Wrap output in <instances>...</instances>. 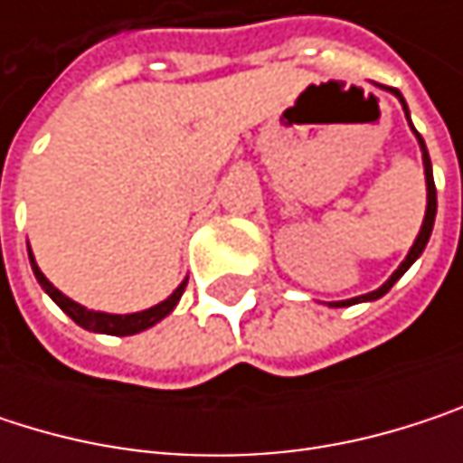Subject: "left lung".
Listing matches in <instances>:
<instances>
[{"label": "left lung", "instance_id": "obj_1", "mask_svg": "<svg viewBox=\"0 0 463 463\" xmlns=\"http://www.w3.org/2000/svg\"><path fill=\"white\" fill-rule=\"evenodd\" d=\"M389 93L392 96H397L400 99V104H402V109H405V118H408V126H411V131L416 134L418 146H420V160H423V176H426V214H423V222H420V231H418L416 241H413V246H411V251H408V257L400 262V268L378 287V289H373V292H367V295H359V298H351V300H337V303H329L332 308H345V306H356V303H373V300H378V298H383L402 276H405V270L416 262L418 257L423 254V249H426V243H429V235H431V228H434V217H437V190H434V176H431V160H429V152H426V144L420 139V134H418L416 128H413V123H411V112H408V104H405V99H402V93L397 90V88H389Z\"/></svg>", "mask_w": 463, "mask_h": 463}]
</instances>
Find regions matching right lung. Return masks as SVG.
Masks as SVG:
<instances>
[{"instance_id":"1","label":"right lung","mask_w":463,"mask_h":463,"mask_svg":"<svg viewBox=\"0 0 463 463\" xmlns=\"http://www.w3.org/2000/svg\"><path fill=\"white\" fill-rule=\"evenodd\" d=\"M29 262H32V270H34L40 287L50 295V300H52L71 322L80 324L82 329L101 332V335H120V337H126V335H137V332H144V329L155 326L157 322H163V319L176 308V303H179V298H182V292H184V287H187V279H184L163 303H157V306H152V308H144V311H137V314H107V311H90V308L74 303L71 298H66L61 289H55V287L47 281L45 273L40 270V265H37L32 249H29Z\"/></svg>"}]
</instances>
